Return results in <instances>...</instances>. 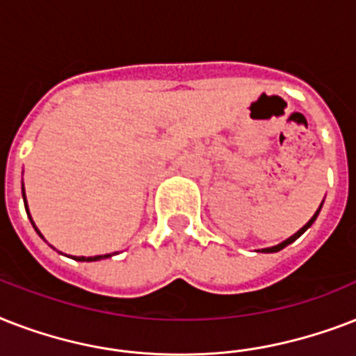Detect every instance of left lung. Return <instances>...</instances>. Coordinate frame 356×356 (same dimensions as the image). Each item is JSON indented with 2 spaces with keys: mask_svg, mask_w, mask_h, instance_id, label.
<instances>
[{
  "mask_svg": "<svg viewBox=\"0 0 356 356\" xmlns=\"http://www.w3.org/2000/svg\"><path fill=\"white\" fill-rule=\"evenodd\" d=\"M321 207H323V201H321V205H320V209H318V211L314 212V216L310 218L309 222L305 223L303 227L299 229L298 233L296 234H292V236L290 238H286V240H284V242H281V243H277V245H271V248H264V249H257V251H262V253H277V251H281L282 248H286L288 243H292V242H296V240H298L299 236H301V234L305 233V231H307V229L310 227V225H312V223L316 222V218H318V214H320V211H321Z\"/></svg>",
  "mask_w": 356,
  "mask_h": 356,
  "instance_id": "left-lung-1",
  "label": "left lung"
}]
</instances>
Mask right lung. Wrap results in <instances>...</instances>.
<instances>
[{
    "label": "right lung",
    "mask_w": 356,
    "mask_h": 356,
    "mask_svg": "<svg viewBox=\"0 0 356 356\" xmlns=\"http://www.w3.org/2000/svg\"><path fill=\"white\" fill-rule=\"evenodd\" d=\"M22 195H24L25 211H27V216H29L31 223H33V227H35V231H36V233L40 234V238H44V236H42V233H40V231H38V229H36L35 222H33V218H31L29 207H27V200H25V190H24V183H22ZM113 254H116V253H108V254H96V257H74V259H75V260H79V262H94V260H102V259H108V257H113Z\"/></svg>",
    "instance_id": "1"
}]
</instances>
